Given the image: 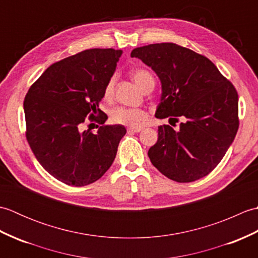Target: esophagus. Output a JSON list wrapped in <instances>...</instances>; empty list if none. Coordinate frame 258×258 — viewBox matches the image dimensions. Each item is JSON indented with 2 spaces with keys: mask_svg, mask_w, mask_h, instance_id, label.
<instances>
[{
  "mask_svg": "<svg viewBox=\"0 0 258 258\" xmlns=\"http://www.w3.org/2000/svg\"><path fill=\"white\" fill-rule=\"evenodd\" d=\"M142 130H143L142 127H133V126H132V127L127 128V132L128 133H140Z\"/></svg>",
  "mask_w": 258,
  "mask_h": 258,
  "instance_id": "34e87169",
  "label": "esophagus"
}]
</instances>
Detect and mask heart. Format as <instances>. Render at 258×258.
<instances>
[{
    "label": "heart",
    "mask_w": 258,
    "mask_h": 258,
    "mask_svg": "<svg viewBox=\"0 0 258 258\" xmlns=\"http://www.w3.org/2000/svg\"><path fill=\"white\" fill-rule=\"evenodd\" d=\"M132 76L135 83L140 86V89H142V87L146 83H149V82H154L152 74L150 72H147L146 70H135L132 73ZM114 83L115 80L114 78H112L105 85V89H104V96L106 98H109L113 95ZM147 117H149V115H147V113L143 111V109L124 106L115 108L111 114V118L114 123L130 125L133 126V127H138V126L143 125L147 120Z\"/></svg>",
    "instance_id": "obj_1"
}]
</instances>
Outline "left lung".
Returning <instances> with one entry per match:
<instances>
[{"label":"left lung","mask_w":258,"mask_h":258,"mask_svg":"<svg viewBox=\"0 0 258 258\" xmlns=\"http://www.w3.org/2000/svg\"><path fill=\"white\" fill-rule=\"evenodd\" d=\"M161 81L157 118L182 117L175 131L158 126L149 157L158 171L178 183L210 174L232 145L238 130V95L207 57L174 43L136 47L131 53Z\"/></svg>","instance_id":"8db88e82"}]
</instances>
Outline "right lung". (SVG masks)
<instances>
[{
	"label": "right lung",
	"mask_w": 258,
	"mask_h": 258,
	"mask_svg": "<svg viewBox=\"0 0 258 258\" xmlns=\"http://www.w3.org/2000/svg\"><path fill=\"white\" fill-rule=\"evenodd\" d=\"M120 55V50L91 48L64 58L52 64L25 96L27 142L42 167L64 184L95 182L116 156L124 125L101 126L93 134L82 131V124L87 115L100 124L107 119L106 114H94Z\"/></svg>",
	"instance_id": "right-lung-1"
}]
</instances>
